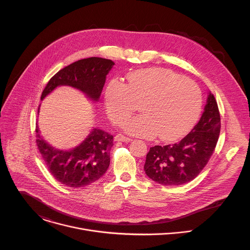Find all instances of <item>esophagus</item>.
Listing matches in <instances>:
<instances>
[{
    "instance_id": "obj_1",
    "label": "esophagus",
    "mask_w": 250,
    "mask_h": 250,
    "mask_svg": "<svg viewBox=\"0 0 250 250\" xmlns=\"http://www.w3.org/2000/svg\"><path fill=\"white\" fill-rule=\"evenodd\" d=\"M115 140H116V141H125V142H129V141H131V138H129V137H127V136H125V135H124V134H122V133H118V134H116V135H115Z\"/></svg>"
}]
</instances>
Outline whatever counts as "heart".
Here are the masks:
<instances>
[{
	"mask_svg": "<svg viewBox=\"0 0 250 250\" xmlns=\"http://www.w3.org/2000/svg\"><path fill=\"white\" fill-rule=\"evenodd\" d=\"M127 82H109L104 105L110 119L120 124L140 104L142 114L124 123L128 133L173 141L185 135L198 121L203 99L194 81L170 70L150 68L133 71L127 75Z\"/></svg>",
	"mask_w": 250,
	"mask_h": 250,
	"instance_id": "obj_1",
	"label": "heart"
}]
</instances>
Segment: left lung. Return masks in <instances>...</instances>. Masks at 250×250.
<instances>
[{
    "label": "left lung",
    "instance_id": "obj_1",
    "mask_svg": "<svg viewBox=\"0 0 250 250\" xmlns=\"http://www.w3.org/2000/svg\"><path fill=\"white\" fill-rule=\"evenodd\" d=\"M221 116L215 96L208 94L205 111L194 128L174 145L155 146L146 154V175L163 186L186 184L200 174L215 151Z\"/></svg>",
    "mask_w": 250,
    "mask_h": 250
}]
</instances>
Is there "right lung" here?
I'll list each match as a JSON object with an SVG mask.
<instances>
[{
  "label": "right lung",
  "instance_id": "right-lung-1",
  "mask_svg": "<svg viewBox=\"0 0 250 250\" xmlns=\"http://www.w3.org/2000/svg\"><path fill=\"white\" fill-rule=\"evenodd\" d=\"M115 63L110 59L90 57L70 64L52 76L41 99L57 86L67 85L82 91L93 102L100 99L105 77ZM37 146L41 155L55 179L64 186L81 188L92 184L105 173L110 165V151L114 136L94 127L81 144L69 150H59L42 137L35 127Z\"/></svg>",
  "mask_w": 250,
  "mask_h": 250
}]
</instances>
